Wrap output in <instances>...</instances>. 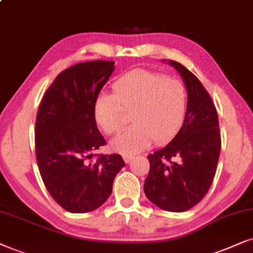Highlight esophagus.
<instances>
[{
	"instance_id": "esophagus-1",
	"label": "esophagus",
	"mask_w": 253,
	"mask_h": 253,
	"mask_svg": "<svg viewBox=\"0 0 253 253\" xmlns=\"http://www.w3.org/2000/svg\"><path fill=\"white\" fill-rule=\"evenodd\" d=\"M123 158H124L125 163H129V162L133 160V156H132V155H126V154H125V155H123Z\"/></svg>"
}]
</instances>
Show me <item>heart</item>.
<instances>
[{
    "mask_svg": "<svg viewBox=\"0 0 253 253\" xmlns=\"http://www.w3.org/2000/svg\"><path fill=\"white\" fill-rule=\"evenodd\" d=\"M114 95L102 93L95 103V118L106 134L119 132L123 110L133 111L134 124L112 140V149L135 154L151 141L161 144L179 132L187 111V91L180 81L146 69H135L113 84Z\"/></svg>",
    "mask_w": 253,
    "mask_h": 253,
    "instance_id": "heart-1",
    "label": "heart"
}]
</instances>
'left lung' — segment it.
Segmentation results:
<instances>
[{"label": "left lung", "mask_w": 253, "mask_h": 253, "mask_svg": "<svg viewBox=\"0 0 253 253\" xmlns=\"http://www.w3.org/2000/svg\"><path fill=\"white\" fill-rule=\"evenodd\" d=\"M168 63L183 77L187 111L171 142L148 156L150 169L143 190L161 210L185 211L203 199L213 183L221 135L216 109L198 77L179 62Z\"/></svg>", "instance_id": "8db88e82"}]
</instances>
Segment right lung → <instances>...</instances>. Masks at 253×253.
<instances>
[{
    "label": "right lung",
    "instance_id": "add662e5",
    "mask_svg": "<svg viewBox=\"0 0 253 253\" xmlns=\"http://www.w3.org/2000/svg\"><path fill=\"white\" fill-rule=\"evenodd\" d=\"M114 61L77 63L60 73L40 103L36 121L37 163L47 191L70 213L95 211L107 200L125 167L118 154L95 150L106 144L97 128L95 103Z\"/></svg>",
    "mask_w": 253,
    "mask_h": 253
}]
</instances>
